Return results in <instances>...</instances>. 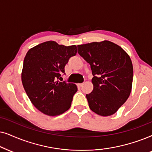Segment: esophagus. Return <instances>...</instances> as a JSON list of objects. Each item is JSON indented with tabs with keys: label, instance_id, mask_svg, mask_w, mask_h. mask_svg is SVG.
Instances as JSON below:
<instances>
[{
	"label": "esophagus",
	"instance_id": "34e87169",
	"mask_svg": "<svg viewBox=\"0 0 152 152\" xmlns=\"http://www.w3.org/2000/svg\"><path fill=\"white\" fill-rule=\"evenodd\" d=\"M83 83H78V84H77V86L79 87V88H80V87L83 86Z\"/></svg>",
	"mask_w": 152,
	"mask_h": 152
}]
</instances>
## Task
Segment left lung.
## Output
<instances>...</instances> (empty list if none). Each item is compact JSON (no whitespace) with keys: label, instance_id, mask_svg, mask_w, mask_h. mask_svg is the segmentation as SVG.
<instances>
[{"label":"left lung","instance_id":"8db88e82","mask_svg":"<svg viewBox=\"0 0 152 152\" xmlns=\"http://www.w3.org/2000/svg\"><path fill=\"white\" fill-rule=\"evenodd\" d=\"M77 46L94 76L92 92L86 94L89 107L101 116L115 114L131 92L133 69L130 57L122 47L108 40Z\"/></svg>","mask_w":152,"mask_h":152}]
</instances>
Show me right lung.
<instances>
[{
	"mask_svg": "<svg viewBox=\"0 0 152 152\" xmlns=\"http://www.w3.org/2000/svg\"><path fill=\"white\" fill-rule=\"evenodd\" d=\"M76 53V45L66 46L48 41L31 48L26 53L22 84L32 104L44 114L57 116L71 107L77 87L58 79L60 73L64 72L69 59Z\"/></svg>",
	"mask_w": 152,
	"mask_h": 152,
	"instance_id": "right-lung-1",
	"label": "right lung"
}]
</instances>
